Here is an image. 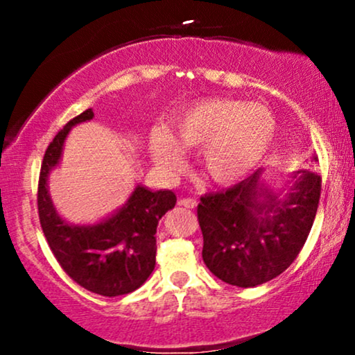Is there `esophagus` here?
Returning a JSON list of instances; mask_svg holds the SVG:
<instances>
[{"mask_svg": "<svg viewBox=\"0 0 355 355\" xmlns=\"http://www.w3.org/2000/svg\"><path fill=\"white\" fill-rule=\"evenodd\" d=\"M178 205L185 207V209H195V207H197V200H195V198H180V200H178Z\"/></svg>", "mask_w": 355, "mask_h": 355, "instance_id": "1", "label": "esophagus"}]
</instances>
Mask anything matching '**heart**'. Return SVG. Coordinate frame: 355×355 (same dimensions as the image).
<instances>
[{
	"label": "heart",
	"instance_id": "obj_1",
	"mask_svg": "<svg viewBox=\"0 0 355 355\" xmlns=\"http://www.w3.org/2000/svg\"><path fill=\"white\" fill-rule=\"evenodd\" d=\"M275 120L263 105L211 98L191 105L175 118L172 132L153 130L150 153L166 173L183 166L180 148L200 150L203 173L218 183L245 177L266 158L275 138Z\"/></svg>",
	"mask_w": 355,
	"mask_h": 355
}]
</instances>
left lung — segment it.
I'll return each instance as SVG.
<instances>
[{
	"label": "left lung",
	"mask_w": 355,
	"mask_h": 355,
	"mask_svg": "<svg viewBox=\"0 0 355 355\" xmlns=\"http://www.w3.org/2000/svg\"><path fill=\"white\" fill-rule=\"evenodd\" d=\"M263 172L259 168L198 203L203 262L237 287H255L282 274L304 247L319 207L317 172H292L280 190L268 185Z\"/></svg>",
	"instance_id": "1"
}]
</instances>
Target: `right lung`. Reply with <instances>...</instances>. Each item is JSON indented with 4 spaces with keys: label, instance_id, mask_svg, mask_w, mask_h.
<instances>
[{
    "label": "right lung",
    "instance_id": "obj_1",
    "mask_svg": "<svg viewBox=\"0 0 355 355\" xmlns=\"http://www.w3.org/2000/svg\"><path fill=\"white\" fill-rule=\"evenodd\" d=\"M92 108L73 118L53 138L43 157L38 183V214L53 255L76 284L89 292L116 297L145 284L155 268L157 227L177 203L172 190L133 189L125 205L95 223L67 222L50 197V173L60 166L73 126L93 120Z\"/></svg>",
    "mask_w": 355,
    "mask_h": 355
}]
</instances>
